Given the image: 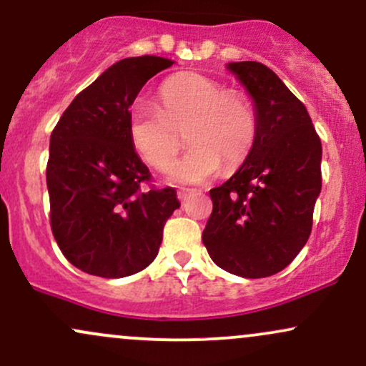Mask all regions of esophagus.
Segmentation results:
<instances>
[{
	"instance_id": "34e87169",
	"label": "esophagus",
	"mask_w": 366,
	"mask_h": 366,
	"mask_svg": "<svg viewBox=\"0 0 366 366\" xmlns=\"http://www.w3.org/2000/svg\"><path fill=\"white\" fill-rule=\"evenodd\" d=\"M191 194H192L191 189H182V191L177 192V197H179L180 202H186L189 197H191Z\"/></svg>"
}]
</instances>
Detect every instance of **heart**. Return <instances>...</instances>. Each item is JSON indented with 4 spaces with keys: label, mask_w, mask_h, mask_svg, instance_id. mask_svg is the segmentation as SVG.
Instances as JSON below:
<instances>
[{
    "label": "heart",
    "mask_w": 366,
    "mask_h": 366,
    "mask_svg": "<svg viewBox=\"0 0 366 366\" xmlns=\"http://www.w3.org/2000/svg\"><path fill=\"white\" fill-rule=\"evenodd\" d=\"M157 104L136 100L129 109V141L139 157L157 170L169 169L184 143L187 153L170 167V177L199 184L225 164L233 170L247 160L259 134L254 104L242 92L199 73H179L162 83Z\"/></svg>",
    "instance_id": "obj_1"
}]
</instances>
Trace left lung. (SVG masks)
Instances as JSON below:
<instances>
[{"mask_svg":"<svg viewBox=\"0 0 366 366\" xmlns=\"http://www.w3.org/2000/svg\"><path fill=\"white\" fill-rule=\"evenodd\" d=\"M252 97L259 134L247 160L209 191L213 213L202 244L217 266L266 278L297 257L312 232L322 187V144L305 105L257 61L228 63Z\"/></svg>","mask_w":366,"mask_h":366,"instance_id":"left-lung-1","label":"left lung"}]
</instances>
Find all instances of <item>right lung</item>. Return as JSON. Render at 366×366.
I'll use <instances>...</instances> for the list:
<instances>
[{
  "mask_svg": "<svg viewBox=\"0 0 366 366\" xmlns=\"http://www.w3.org/2000/svg\"><path fill=\"white\" fill-rule=\"evenodd\" d=\"M174 61L126 57L80 92L51 134L46 179L52 235L74 267L124 278L153 262L165 222L180 202L174 187H149L129 141V107L149 78Z\"/></svg>",
  "mask_w": 366,
  "mask_h": 366,
  "instance_id": "obj_1",
  "label": "right lung"
}]
</instances>
